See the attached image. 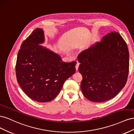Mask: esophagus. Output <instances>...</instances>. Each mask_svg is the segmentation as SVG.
<instances>
[{
    "mask_svg": "<svg viewBox=\"0 0 134 134\" xmlns=\"http://www.w3.org/2000/svg\"><path fill=\"white\" fill-rule=\"evenodd\" d=\"M79 63H77L76 65H75V69L76 71H78V68H79Z\"/></svg>",
    "mask_w": 134,
    "mask_h": 134,
    "instance_id": "34e87169",
    "label": "esophagus"
}]
</instances>
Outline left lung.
Instances as JSON below:
<instances>
[{
	"mask_svg": "<svg viewBox=\"0 0 134 134\" xmlns=\"http://www.w3.org/2000/svg\"><path fill=\"white\" fill-rule=\"evenodd\" d=\"M78 60L83 76L81 90L92 102L111 99L126 83L129 52L126 43L116 32L105 35L100 42L82 51Z\"/></svg>",
	"mask_w": 134,
	"mask_h": 134,
	"instance_id": "left-lung-1",
	"label": "left lung"
}]
</instances>
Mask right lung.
<instances>
[{"mask_svg":"<svg viewBox=\"0 0 134 134\" xmlns=\"http://www.w3.org/2000/svg\"><path fill=\"white\" fill-rule=\"evenodd\" d=\"M43 31L36 28L22 43L17 55V82L30 98L39 102L53 100L68 78L75 72L76 62L65 63L60 56L41 45Z\"/></svg>","mask_w":134,"mask_h":134,"instance_id":"add662e5","label":"right lung"}]
</instances>
